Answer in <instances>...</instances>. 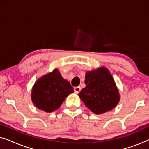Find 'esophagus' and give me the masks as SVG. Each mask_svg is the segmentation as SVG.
Segmentation results:
<instances>
[{
  "instance_id": "34e87169",
  "label": "esophagus",
  "mask_w": 149,
  "mask_h": 149,
  "mask_svg": "<svg viewBox=\"0 0 149 149\" xmlns=\"http://www.w3.org/2000/svg\"><path fill=\"white\" fill-rule=\"evenodd\" d=\"M74 89L75 93H79V92H80V91H81V87H75L74 88Z\"/></svg>"
}]
</instances>
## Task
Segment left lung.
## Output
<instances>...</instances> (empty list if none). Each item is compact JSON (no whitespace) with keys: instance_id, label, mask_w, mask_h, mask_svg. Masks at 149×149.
<instances>
[{"instance_id":"8db88e82","label":"left lung","mask_w":149,"mask_h":149,"mask_svg":"<svg viewBox=\"0 0 149 149\" xmlns=\"http://www.w3.org/2000/svg\"><path fill=\"white\" fill-rule=\"evenodd\" d=\"M85 83L86 87L81 91L79 96L93 113L100 115L111 111L119 102V90L105 67L87 71Z\"/></svg>"}]
</instances>
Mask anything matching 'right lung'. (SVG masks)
I'll use <instances>...</instances> for the list:
<instances>
[{"mask_svg": "<svg viewBox=\"0 0 149 149\" xmlns=\"http://www.w3.org/2000/svg\"><path fill=\"white\" fill-rule=\"evenodd\" d=\"M74 92L73 87L63 79L58 69L38 79L32 87V102L47 113H52L60 108L66 97Z\"/></svg>", "mask_w": 149, "mask_h": 149, "instance_id": "add662e5", "label": "right lung"}]
</instances>
